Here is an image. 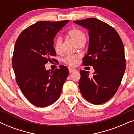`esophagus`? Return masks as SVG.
<instances>
[{
	"label": "esophagus",
	"mask_w": 134,
	"mask_h": 134,
	"mask_svg": "<svg viewBox=\"0 0 134 134\" xmlns=\"http://www.w3.org/2000/svg\"><path fill=\"white\" fill-rule=\"evenodd\" d=\"M68 69H69V73H71L72 72H74V71H76V69L75 68H68Z\"/></svg>",
	"instance_id": "esophagus-1"
}]
</instances>
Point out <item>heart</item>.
I'll return each instance as SVG.
<instances>
[{
    "label": "heart",
    "instance_id": "obj_1",
    "mask_svg": "<svg viewBox=\"0 0 134 134\" xmlns=\"http://www.w3.org/2000/svg\"><path fill=\"white\" fill-rule=\"evenodd\" d=\"M68 35L74 40L77 44L82 41H85V34L83 31L79 29H73L68 32ZM62 38L58 36L54 40V48L57 53H60L62 50ZM78 57L76 56L68 55L63 59V62L68 65H75L77 62Z\"/></svg>",
    "mask_w": 134,
    "mask_h": 134
}]
</instances>
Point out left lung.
Wrapping results in <instances>:
<instances>
[{"instance_id": "left-lung-1", "label": "left lung", "mask_w": 134, "mask_h": 134, "mask_svg": "<svg viewBox=\"0 0 134 134\" xmlns=\"http://www.w3.org/2000/svg\"><path fill=\"white\" fill-rule=\"evenodd\" d=\"M88 30L89 44L83 65L93 66V76L80 71L79 87L84 98L99 105L110 99L116 93L126 69L124 45L116 31L96 18L74 21Z\"/></svg>"}]
</instances>
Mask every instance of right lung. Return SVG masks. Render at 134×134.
<instances>
[{
  "label": "right lung",
  "instance_id": "right-lung-1",
  "mask_svg": "<svg viewBox=\"0 0 134 134\" xmlns=\"http://www.w3.org/2000/svg\"><path fill=\"white\" fill-rule=\"evenodd\" d=\"M68 22H38L25 29L16 41L12 65L16 82L25 98L37 107L55 102L68 76L65 66L54 71L45 67L55 60L54 38Z\"/></svg>",
  "mask_w": 134,
  "mask_h": 134
}]
</instances>
